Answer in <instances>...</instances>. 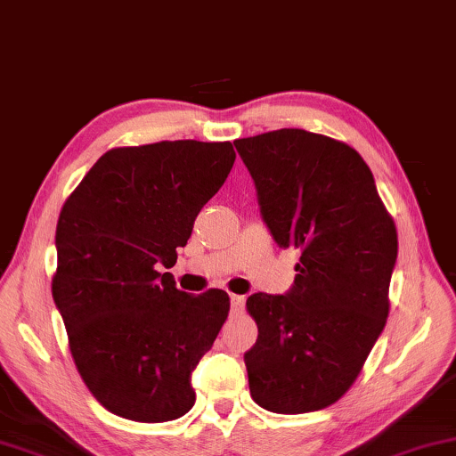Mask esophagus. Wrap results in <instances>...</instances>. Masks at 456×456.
Instances as JSON below:
<instances>
[{
  "mask_svg": "<svg viewBox=\"0 0 456 456\" xmlns=\"http://www.w3.org/2000/svg\"><path fill=\"white\" fill-rule=\"evenodd\" d=\"M229 298H232V308H233L235 313H238V311H241V308H244V305H246V298H244V296L232 294V296H229Z\"/></svg>",
  "mask_w": 456,
  "mask_h": 456,
  "instance_id": "esophagus-1",
  "label": "esophagus"
}]
</instances>
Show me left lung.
Returning a JSON list of instances; mask_svg holds the SVG:
<instances>
[{"label": "left lung", "mask_w": 456, "mask_h": 456, "mask_svg": "<svg viewBox=\"0 0 456 456\" xmlns=\"http://www.w3.org/2000/svg\"><path fill=\"white\" fill-rule=\"evenodd\" d=\"M233 143L273 238L300 250L288 294L246 300L258 327L244 354L250 394L281 415L321 411L350 390L384 331L396 224L348 143L305 129Z\"/></svg>", "instance_id": "8db88e82"}]
</instances>
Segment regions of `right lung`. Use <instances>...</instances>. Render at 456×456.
Here are the masks:
<instances>
[{
	"label": "right lung",
	"instance_id": "right-lung-1",
	"mask_svg": "<svg viewBox=\"0 0 456 456\" xmlns=\"http://www.w3.org/2000/svg\"><path fill=\"white\" fill-rule=\"evenodd\" d=\"M235 162L229 142L108 150L66 198L52 294L77 371L97 403L142 423L183 417L190 375L229 314V294H185L177 263L202 206Z\"/></svg>",
	"mask_w": 456,
	"mask_h": 456
}]
</instances>
